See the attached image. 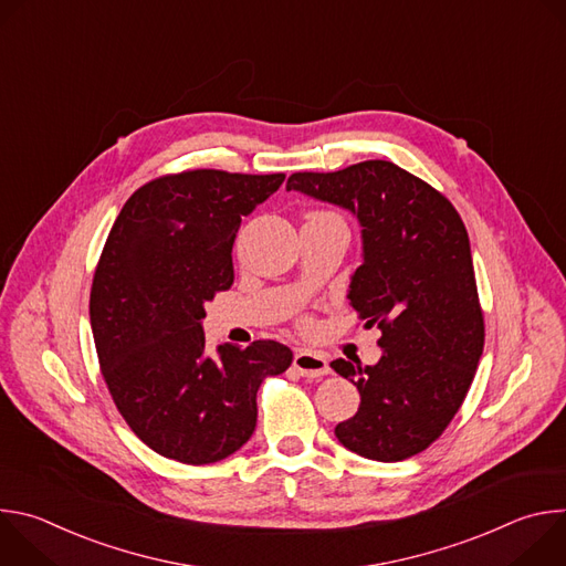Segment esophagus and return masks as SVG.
I'll return each instance as SVG.
<instances>
[{"label":"esophagus","mask_w":566,"mask_h":566,"mask_svg":"<svg viewBox=\"0 0 566 566\" xmlns=\"http://www.w3.org/2000/svg\"><path fill=\"white\" fill-rule=\"evenodd\" d=\"M293 367L306 376V378H319V376H327L329 374V363L322 354L302 349L293 356Z\"/></svg>","instance_id":"34e87169"}]
</instances>
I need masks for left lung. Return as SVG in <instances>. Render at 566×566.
I'll return each instance as SVG.
<instances>
[{"label": "left lung", "mask_w": 566, "mask_h": 566, "mask_svg": "<svg viewBox=\"0 0 566 566\" xmlns=\"http://www.w3.org/2000/svg\"><path fill=\"white\" fill-rule=\"evenodd\" d=\"M286 190L349 210L363 234V264L349 302L365 329H380L382 356L332 367L360 391L338 441L374 461L419 454L448 428L483 352L470 241L454 206L389 160L338 172H295Z\"/></svg>", "instance_id": "8db88e82"}]
</instances>
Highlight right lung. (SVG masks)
Wrapping results in <instances>:
<instances>
[{
  "mask_svg": "<svg viewBox=\"0 0 566 566\" xmlns=\"http://www.w3.org/2000/svg\"><path fill=\"white\" fill-rule=\"evenodd\" d=\"M284 175L188 170L138 188L116 217L94 275L90 317L98 363L132 432L168 459L203 465L244 446L258 389L289 369L275 340L206 354V302L230 289L241 219Z\"/></svg>",
  "mask_w": 566,
  "mask_h": 566,
  "instance_id": "1",
  "label": "right lung"
}]
</instances>
